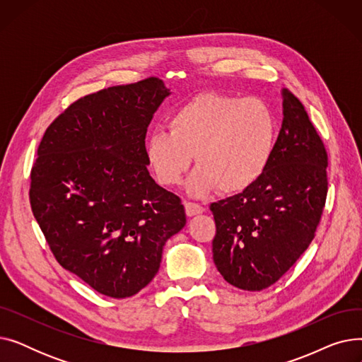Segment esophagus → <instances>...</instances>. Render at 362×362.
<instances>
[{
    "label": "esophagus",
    "instance_id": "esophagus-1",
    "mask_svg": "<svg viewBox=\"0 0 362 362\" xmlns=\"http://www.w3.org/2000/svg\"><path fill=\"white\" fill-rule=\"evenodd\" d=\"M185 211L189 217H192L197 214H202L205 211V208L197 202H185Z\"/></svg>",
    "mask_w": 362,
    "mask_h": 362
}]
</instances>
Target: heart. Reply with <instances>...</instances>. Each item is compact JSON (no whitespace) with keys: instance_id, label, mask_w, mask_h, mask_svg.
Returning <instances> with one entry per match:
<instances>
[{"instance_id":"obj_1","label":"heart","mask_w":362,"mask_h":362,"mask_svg":"<svg viewBox=\"0 0 362 362\" xmlns=\"http://www.w3.org/2000/svg\"><path fill=\"white\" fill-rule=\"evenodd\" d=\"M167 132H154L145 157L157 180L177 186L194 161L199 165L189 192L204 195L218 187L238 194L251 187L267 170L276 144V119L258 98H236L204 92L177 107Z\"/></svg>"}]
</instances>
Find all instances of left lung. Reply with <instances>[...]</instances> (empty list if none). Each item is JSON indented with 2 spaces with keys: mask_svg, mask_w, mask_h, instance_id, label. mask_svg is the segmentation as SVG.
I'll return each mask as SVG.
<instances>
[{
  "mask_svg": "<svg viewBox=\"0 0 362 362\" xmlns=\"http://www.w3.org/2000/svg\"><path fill=\"white\" fill-rule=\"evenodd\" d=\"M283 123L272 161L246 191L213 202V258L227 283L262 291L315 236L327 197V152L302 103L281 90Z\"/></svg>",
  "mask_w": 362,
  "mask_h": 362,
  "instance_id": "left-lung-1",
  "label": "left lung"
}]
</instances>
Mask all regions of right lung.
<instances>
[{
    "mask_svg": "<svg viewBox=\"0 0 362 362\" xmlns=\"http://www.w3.org/2000/svg\"><path fill=\"white\" fill-rule=\"evenodd\" d=\"M168 95L154 76L86 95L37 146L32 213L62 267L110 298L144 289L186 224L180 198L146 168V129Z\"/></svg>",
    "mask_w": 362,
    "mask_h": 362,
    "instance_id": "add662e5",
    "label": "right lung"
}]
</instances>
